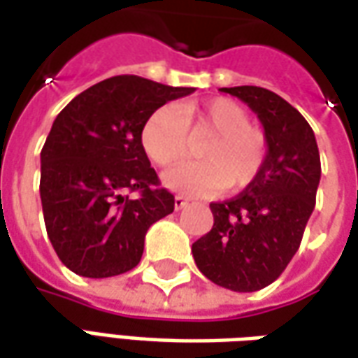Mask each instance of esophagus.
Here are the masks:
<instances>
[{"label":"esophagus","instance_id":"1","mask_svg":"<svg viewBox=\"0 0 358 358\" xmlns=\"http://www.w3.org/2000/svg\"><path fill=\"white\" fill-rule=\"evenodd\" d=\"M189 204V199H185V196H181V194H177L175 196V210H181V208H185Z\"/></svg>","mask_w":358,"mask_h":358}]
</instances>
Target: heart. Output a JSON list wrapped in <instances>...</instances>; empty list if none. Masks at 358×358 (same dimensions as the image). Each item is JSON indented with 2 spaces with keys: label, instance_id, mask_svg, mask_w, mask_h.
<instances>
[{
  "label": "heart",
  "instance_id": "b5f03b06",
  "mask_svg": "<svg viewBox=\"0 0 358 358\" xmlns=\"http://www.w3.org/2000/svg\"><path fill=\"white\" fill-rule=\"evenodd\" d=\"M191 138L203 140L191 162L165 173L164 183L181 193H238L257 179L267 164L268 138L250 122L236 101L214 97L179 107L155 108L142 127V148L157 167H171L191 152Z\"/></svg>",
  "mask_w": 358,
  "mask_h": 358
}]
</instances>
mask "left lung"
I'll return each mask as SVG.
<instances>
[{"label":"left lung","mask_w":358,"mask_h":358,"mask_svg":"<svg viewBox=\"0 0 358 358\" xmlns=\"http://www.w3.org/2000/svg\"><path fill=\"white\" fill-rule=\"evenodd\" d=\"M255 113L268 138L267 164L238 196L212 203L214 224L193 243L199 271L214 285L255 292L277 280L300 248L322 177L308 120L273 91L222 87Z\"/></svg>","instance_id":"1"}]
</instances>
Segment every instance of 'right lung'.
Returning <instances> with one entry per match:
<instances>
[{
    "label": "right lung",
    "instance_id": "right-lung-1",
    "mask_svg": "<svg viewBox=\"0 0 358 358\" xmlns=\"http://www.w3.org/2000/svg\"><path fill=\"white\" fill-rule=\"evenodd\" d=\"M193 91L115 76L56 117L41 152V201L52 248L76 275L107 278L134 268L148 228L173 212L175 196L159 187L142 148V127L155 108Z\"/></svg>",
    "mask_w": 358,
    "mask_h": 358
}]
</instances>
